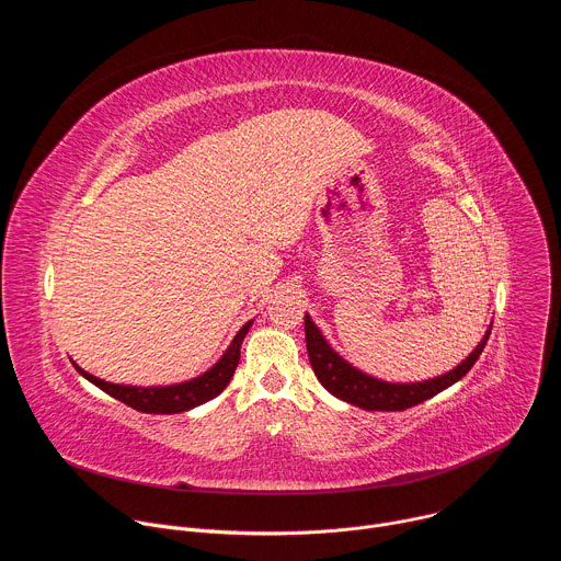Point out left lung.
Returning a JSON list of instances; mask_svg holds the SVG:
<instances>
[{"label": "left lung", "mask_w": 561, "mask_h": 561, "mask_svg": "<svg viewBox=\"0 0 561 561\" xmlns=\"http://www.w3.org/2000/svg\"><path fill=\"white\" fill-rule=\"evenodd\" d=\"M491 329H493V324L489 327L482 342L474 346V351L457 368H453L439 377L426 379V381L392 383V381L375 379V377L357 370L355 366H351L344 357H340L331 348V344L324 340L322 331L312 324L310 314L304 317L308 359H310V366H312L317 379L322 381V386L331 394H335V397L344 399V402L359 407L364 411H407L411 407L426 402V399L442 392L444 388L453 386L472 368V364L479 359V355H482V351L489 342Z\"/></svg>", "instance_id": "obj_1"}]
</instances>
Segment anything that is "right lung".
Returning <instances> with one entry per match:
<instances>
[{
	"label": "right lung",
	"mask_w": 561,
	"mask_h": 561,
	"mask_svg": "<svg viewBox=\"0 0 561 561\" xmlns=\"http://www.w3.org/2000/svg\"><path fill=\"white\" fill-rule=\"evenodd\" d=\"M251 324L253 322H247L242 329H239V333L234 335V340L230 342V346L226 348L221 359L210 370H206L204 375H199L191 381H184V383L150 386V388L124 386V383H111L100 377H93L87 370L79 368L77 364H75V368L79 370V375H84L98 388H102L104 392L119 399V402H124L126 407H130L135 411L150 413V415L184 413V411H191V409L208 402V399L217 397L228 386V381L239 364V348H242V342H244Z\"/></svg>",
	"instance_id": "1"
}]
</instances>
